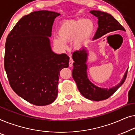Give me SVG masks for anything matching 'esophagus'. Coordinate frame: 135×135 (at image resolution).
Masks as SVG:
<instances>
[{"label":"esophagus","instance_id":"obj_1","mask_svg":"<svg viewBox=\"0 0 135 135\" xmlns=\"http://www.w3.org/2000/svg\"><path fill=\"white\" fill-rule=\"evenodd\" d=\"M73 60L72 59V58L70 57V61H69V66L70 67H72L73 66Z\"/></svg>","mask_w":135,"mask_h":135}]
</instances>
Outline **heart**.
<instances>
[{
    "instance_id": "obj_1",
    "label": "heart",
    "mask_w": 135,
    "mask_h": 135,
    "mask_svg": "<svg viewBox=\"0 0 135 135\" xmlns=\"http://www.w3.org/2000/svg\"><path fill=\"white\" fill-rule=\"evenodd\" d=\"M95 29L94 21L89 18L64 21L58 29L59 37L53 39L54 44L59 48H67V41L72 40L76 49L84 48L89 42Z\"/></svg>"
}]
</instances>
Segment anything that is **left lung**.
<instances>
[{
	"mask_svg": "<svg viewBox=\"0 0 135 135\" xmlns=\"http://www.w3.org/2000/svg\"><path fill=\"white\" fill-rule=\"evenodd\" d=\"M90 13L96 16L98 20V27L93 40L99 38L110 32L115 30L125 31V29L121 24L109 13L98 10H92ZM88 55L89 52L86 48L73 52L72 55V58L74 60L73 69L72 70L73 78L76 83L79 92L85 98L97 102L107 99L124 83L127 75L128 68L120 83L115 86L109 89L99 87L93 84L87 76V61Z\"/></svg>",
	"mask_w": 135,
	"mask_h": 135,
	"instance_id": "left-lung-1",
	"label": "left lung"
}]
</instances>
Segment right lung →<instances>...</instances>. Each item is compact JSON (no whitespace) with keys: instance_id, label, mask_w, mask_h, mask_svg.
I'll use <instances>...</instances> for the list:
<instances>
[{"instance_id":"right-lung-1","label":"right lung","mask_w":135,"mask_h":135,"mask_svg":"<svg viewBox=\"0 0 135 135\" xmlns=\"http://www.w3.org/2000/svg\"><path fill=\"white\" fill-rule=\"evenodd\" d=\"M60 15L33 11L20 19L6 40L4 67L10 86L37 106L56 100L60 71L69 66V57L53 52L49 38L55 18Z\"/></svg>"}]
</instances>
